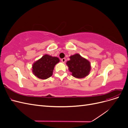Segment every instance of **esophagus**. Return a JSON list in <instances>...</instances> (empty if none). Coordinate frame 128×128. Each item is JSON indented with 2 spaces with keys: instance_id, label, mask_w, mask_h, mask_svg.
I'll list each match as a JSON object with an SVG mask.
<instances>
[{
  "instance_id": "obj_1",
  "label": "esophagus",
  "mask_w": 128,
  "mask_h": 128,
  "mask_svg": "<svg viewBox=\"0 0 128 128\" xmlns=\"http://www.w3.org/2000/svg\"><path fill=\"white\" fill-rule=\"evenodd\" d=\"M61 61L62 62H65V61H66V59H65V58H63V59H61Z\"/></svg>"
}]
</instances>
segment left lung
Returning a JSON list of instances; mask_svg holds the SVG:
<instances>
[{
    "label": "left lung",
    "mask_w": 128,
    "mask_h": 128,
    "mask_svg": "<svg viewBox=\"0 0 128 128\" xmlns=\"http://www.w3.org/2000/svg\"><path fill=\"white\" fill-rule=\"evenodd\" d=\"M70 59L66 64L72 76L77 78H82L88 75L91 70V65L87 59L81 56L79 54L70 56Z\"/></svg>",
    "instance_id": "8db88e82"
}]
</instances>
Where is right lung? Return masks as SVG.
<instances>
[{"label":"right lung","instance_id":"1","mask_svg":"<svg viewBox=\"0 0 128 128\" xmlns=\"http://www.w3.org/2000/svg\"><path fill=\"white\" fill-rule=\"evenodd\" d=\"M60 61L58 58L48 54L42 56L32 65V72L38 78L47 79L53 74L54 66Z\"/></svg>","mask_w":128,"mask_h":128}]
</instances>
